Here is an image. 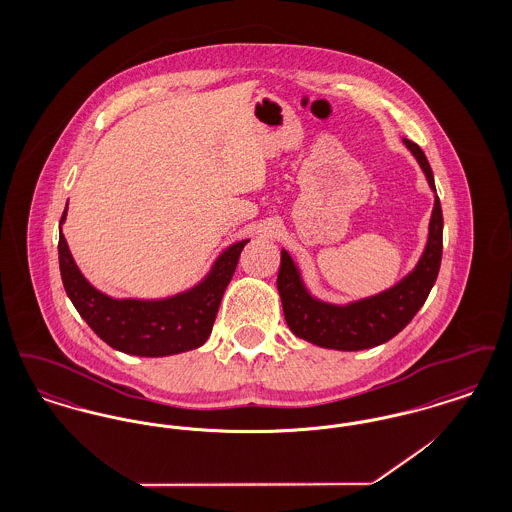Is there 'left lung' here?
Masks as SVG:
<instances>
[{
    "label": "left lung",
    "instance_id": "obj_1",
    "mask_svg": "<svg viewBox=\"0 0 512 512\" xmlns=\"http://www.w3.org/2000/svg\"><path fill=\"white\" fill-rule=\"evenodd\" d=\"M403 142L411 149L430 188L436 192L434 174L424 151L411 140ZM428 230V244L413 272L390 290L349 305H332L315 299L303 286L290 253L282 249L276 286L290 330L297 338L311 341L318 347L340 351H361L397 336L424 305L438 278L443 251V215L438 195Z\"/></svg>",
    "mask_w": 512,
    "mask_h": 512
}]
</instances>
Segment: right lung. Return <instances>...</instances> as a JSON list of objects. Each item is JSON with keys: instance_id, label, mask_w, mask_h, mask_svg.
Listing matches in <instances>:
<instances>
[{"instance_id": "1", "label": "right lung", "mask_w": 512, "mask_h": 512, "mask_svg": "<svg viewBox=\"0 0 512 512\" xmlns=\"http://www.w3.org/2000/svg\"><path fill=\"white\" fill-rule=\"evenodd\" d=\"M67 217L63 211L61 224ZM249 240L222 251L211 272L188 292L167 299H113L96 290L76 267L59 230V268L65 292L78 315L101 340L126 355L167 357L203 345L215 324L220 299Z\"/></svg>"}]
</instances>
